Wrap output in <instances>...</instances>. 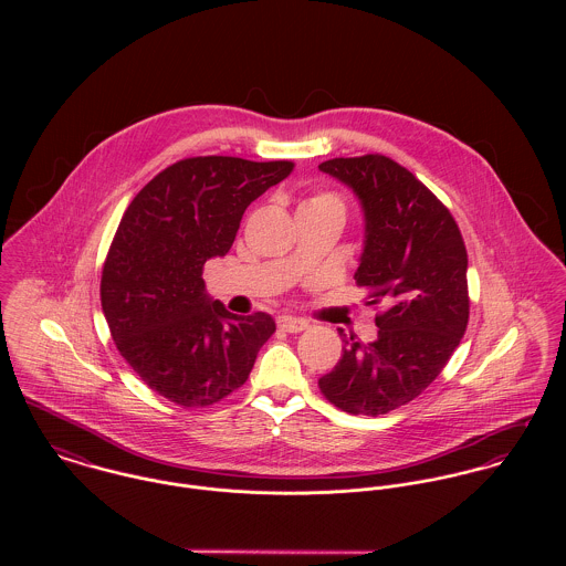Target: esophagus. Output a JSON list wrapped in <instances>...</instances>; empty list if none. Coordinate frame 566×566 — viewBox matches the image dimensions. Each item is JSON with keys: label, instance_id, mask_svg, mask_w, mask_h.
I'll return each mask as SVG.
<instances>
[{"label": "esophagus", "instance_id": "34e87169", "mask_svg": "<svg viewBox=\"0 0 566 566\" xmlns=\"http://www.w3.org/2000/svg\"><path fill=\"white\" fill-rule=\"evenodd\" d=\"M276 324H279V328H283L287 333H301V331H305L310 326L305 321L294 318V316H279Z\"/></svg>", "mask_w": 566, "mask_h": 566}]
</instances>
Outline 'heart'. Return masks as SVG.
Returning <instances> with one entry per match:
<instances>
[{
    "mask_svg": "<svg viewBox=\"0 0 566 566\" xmlns=\"http://www.w3.org/2000/svg\"><path fill=\"white\" fill-rule=\"evenodd\" d=\"M303 207H337L344 211V202L335 196V193H328V191H318L314 196H310Z\"/></svg>",
    "mask_w": 566,
    "mask_h": 566,
    "instance_id": "1",
    "label": "heart"
}]
</instances>
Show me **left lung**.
<instances>
[{
    "mask_svg": "<svg viewBox=\"0 0 566 566\" xmlns=\"http://www.w3.org/2000/svg\"><path fill=\"white\" fill-rule=\"evenodd\" d=\"M321 169L361 200L366 242L355 281L384 312L370 344L339 328L344 355L318 388L342 411L381 416L427 390L458 348L471 312L467 245L451 211L390 157H339Z\"/></svg>",
    "mask_w": 566,
    "mask_h": 566,
    "instance_id": "left-lung-1",
    "label": "left lung"
}]
</instances>
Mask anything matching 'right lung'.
Instances as JSON below:
<instances>
[{"mask_svg": "<svg viewBox=\"0 0 566 566\" xmlns=\"http://www.w3.org/2000/svg\"><path fill=\"white\" fill-rule=\"evenodd\" d=\"M292 161L189 157L128 205L102 268V312L119 355L169 403L211 407L242 388L276 331L205 294L202 270L235 242L245 207L287 178Z\"/></svg>", "mask_w": 566, "mask_h": 566, "instance_id": "add662e5", "label": "right lung"}]
</instances>
